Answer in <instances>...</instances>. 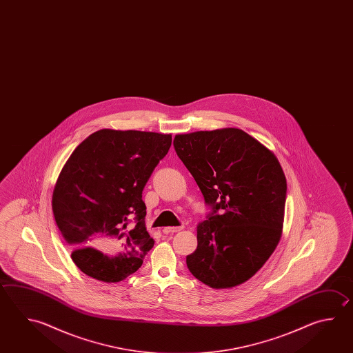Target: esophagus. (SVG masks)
<instances>
[{
	"label": "esophagus",
	"mask_w": 353,
	"mask_h": 353,
	"mask_svg": "<svg viewBox=\"0 0 353 353\" xmlns=\"http://www.w3.org/2000/svg\"><path fill=\"white\" fill-rule=\"evenodd\" d=\"M183 227L179 226V227H165L163 230H162V232L166 233V234H168V233H174V232H179V231H181Z\"/></svg>",
	"instance_id": "esophagus-1"
}]
</instances>
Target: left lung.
Instances as JSON below:
<instances>
[{
    "label": "left lung",
    "instance_id": "obj_1",
    "mask_svg": "<svg viewBox=\"0 0 353 353\" xmlns=\"http://www.w3.org/2000/svg\"><path fill=\"white\" fill-rule=\"evenodd\" d=\"M177 156L211 212L197 226L190 272L212 288L239 286L272 254L283 226L287 183L276 156L240 128L177 134Z\"/></svg>",
    "mask_w": 353,
    "mask_h": 353
}]
</instances>
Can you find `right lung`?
Instances as JSON below:
<instances>
[{
    "label": "right lung",
    "instance_id": "right-lung-1",
    "mask_svg": "<svg viewBox=\"0 0 353 353\" xmlns=\"http://www.w3.org/2000/svg\"><path fill=\"white\" fill-rule=\"evenodd\" d=\"M171 134L100 130L76 147L54 186L52 211L82 272L120 282L154 245L142 191L166 156Z\"/></svg>",
    "mask_w": 353,
    "mask_h": 353
}]
</instances>
